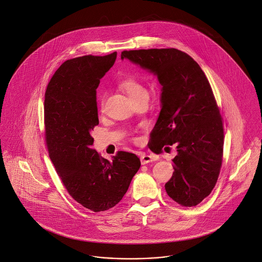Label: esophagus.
I'll list each match as a JSON object with an SVG mask.
<instances>
[{"label": "esophagus", "instance_id": "34e87169", "mask_svg": "<svg viewBox=\"0 0 262 262\" xmlns=\"http://www.w3.org/2000/svg\"><path fill=\"white\" fill-rule=\"evenodd\" d=\"M155 160V158L152 156V155H147V154H143L141 155L140 157V162L142 165H145V164H148L150 162H153Z\"/></svg>", "mask_w": 262, "mask_h": 262}]
</instances>
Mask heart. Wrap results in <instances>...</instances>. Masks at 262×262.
I'll list each match as a JSON object with an SVG mask.
<instances>
[{
    "label": "heart",
    "mask_w": 262,
    "mask_h": 262,
    "mask_svg": "<svg viewBox=\"0 0 262 262\" xmlns=\"http://www.w3.org/2000/svg\"><path fill=\"white\" fill-rule=\"evenodd\" d=\"M120 88H122L132 100L147 96V91L141 84V82L135 76H126L120 81ZM100 106H103V98H100Z\"/></svg>",
    "instance_id": "obj_1"
}]
</instances>
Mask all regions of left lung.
<instances>
[{"label": "left lung", "instance_id": "left-lung-1", "mask_svg": "<svg viewBox=\"0 0 262 262\" xmlns=\"http://www.w3.org/2000/svg\"><path fill=\"white\" fill-rule=\"evenodd\" d=\"M127 59L157 76L161 111L150 134V149L176 144L174 173L168 195L184 206L208 196L220 173L224 129L208 79L187 53L170 49L124 51Z\"/></svg>", "mask_w": 262, "mask_h": 262}]
</instances>
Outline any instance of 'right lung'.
Instances as JSON below:
<instances>
[{
  "label": "right lung",
  "instance_id": "add662e5",
  "mask_svg": "<svg viewBox=\"0 0 262 262\" xmlns=\"http://www.w3.org/2000/svg\"><path fill=\"white\" fill-rule=\"evenodd\" d=\"M117 52L68 60L45 92V137L51 161L70 195L93 212L118 204L140 168L136 154L119 151L113 160L92 148L90 133L99 124L96 89Z\"/></svg>",
  "mask_w": 262,
  "mask_h": 262
}]
</instances>
